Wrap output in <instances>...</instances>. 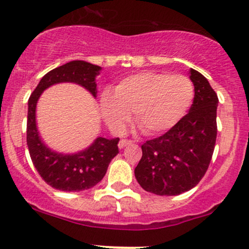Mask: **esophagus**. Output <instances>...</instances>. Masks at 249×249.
<instances>
[{"label": "esophagus", "instance_id": "obj_1", "mask_svg": "<svg viewBox=\"0 0 249 249\" xmlns=\"http://www.w3.org/2000/svg\"><path fill=\"white\" fill-rule=\"evenodd\" d=\"M131 144H132V142H131V141H127V139H122V141L118 142V147L122 150V148L126 147V146H128V145H131Z\"/></svg>", "mask_w": 249, "mask_h": 249}]
</instances>
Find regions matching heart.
Returning <instances> with one entry per match:
<instances>
[{
    "instance_id": "heart-1",
    "label": "heart",
    "mask_w": 249,
    "mask_h": 249,
    "mask_svg": "<svg viewBox=\"0 0 249 249\" xmlns=\"http://www.w3.org/2000/svg\"><path fill=\"white\" fill-rule=\"evenodd\" d=\"M194 98L193 83L181 75L142 72L126 77L101 98L105 124L122 132L133 113L134 122L147 136L172 128L186 115Z\"/></svg>"
}]
</instances>
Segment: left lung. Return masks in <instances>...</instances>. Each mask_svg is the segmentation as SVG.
Wrapping results in <instances>:
<instances>
[{
    "mask_svg": "<svg viewBox=\"0 0 249 249\" xmlns=\"http://www.w3.org/2000/svg\"><path fill=\"white\" fill-rule=\"evenodd\" d=\"M194 98L186 116L166 133L142 145L134 168L137 181L157 196H179L199 184L206 173L216 139L218 96L196 70L190 69Z\"/></svg>",
    "mask_w": 249,
    "mask_h": 249,
    "instance_id": "8db88e82",
    "label": "left lung"
}]
</instances>
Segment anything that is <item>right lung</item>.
Wrapping results in <instances>:
<instances>
[{"instance_id": "1", "label": "right lung", "mask_w": 249, "mask_h": 249, "mask_svg": "<svg viewBox=\"0 0 249 249\" xmlns=\"http://www.w3.org/2000/svg\"><path fill=\"white\" fill-rule=\"evenodd\" d=\"M102 68L85 61H71L42 77L28 101L27 145L30 158L42 179L56 190L79 192L96 186L107 173L108 164L118 154L119 138L97 137L90 146L75 153H62L43 142L36 122L37 102L48 88L73 83L97 97L96 77Z\"/></svg>"}]
</instances>
